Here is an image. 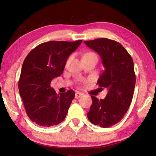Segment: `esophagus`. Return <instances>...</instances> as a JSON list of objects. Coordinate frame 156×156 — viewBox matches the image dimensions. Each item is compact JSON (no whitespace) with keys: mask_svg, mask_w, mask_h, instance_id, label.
<instances>
[{"mask_svg":"<svg viewBox=\"0 0 156 156\" xmlns=\"http://www.w3.org/2000/svg\"><path fill=\"white\" fill-rule=\"evenodd\" d=\"M82 96H83V94L80 93V92H76L75 94V98H80Z\"/></svg>","mask_w":156,"mask_h":156,"instance_id":"1","label":"esophagus"}]
</instances>
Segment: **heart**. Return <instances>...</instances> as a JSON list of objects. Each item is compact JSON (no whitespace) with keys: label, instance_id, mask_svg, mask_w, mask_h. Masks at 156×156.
<instances>
[{"label":"heart","instance_id":"1","mask_svg":"<svg viewBox=\"0 0 156 156\" xmlns=\"http://www.w3.org/2000/svg\"><path fill=\"white\" fill-rule=\"evenodd\" d=\"M88 56H96V55L95 54H94V53H91V52H90V53H87V54H85L84 55V56H83V57ZM69 60H70V58H69L68 59V60H67V62H68L69 61Z\"/></svg>","mask_w":156,"mask_h":156}]
</instances>
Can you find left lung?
<instances>
[{"label":"left lung","instance_id":"8db88e82","mask_svg":"<svg viewBox=\"0 0 156 156\" xmlns=\"http://www.w3.org/2000/svg\"><path fill=\"white\" fill-rule=\"evenodd\" d=\"M84 43L101 58L105 70L97 83L108 90L104 99L91 96L92 105L87 118L95 125L109 127L122 119L133 98L136 84L133 59L115 41L98 38Z\"/></svg>","mask_w":156,"mask_h":156}]
</instances>
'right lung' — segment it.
<instances>
[{"label":"right lung","mask_w":156,"mask_h":156,"mask_svg":"<svg viewBox=\"0 0 156 156\" xmlns=\"http://www.w3.org/2000/svg\"><path fill=\"white\" fill-rule=\"evenodd\" d=\"M81 43L49 41L35 47L25 58L18 89L26 113L37 125L51 126L65 120L75 92L71 89L58 95L50 84L62 74L68 57Z\"/></svg>","instance_id":"obj_1"}]
</instances>
